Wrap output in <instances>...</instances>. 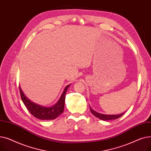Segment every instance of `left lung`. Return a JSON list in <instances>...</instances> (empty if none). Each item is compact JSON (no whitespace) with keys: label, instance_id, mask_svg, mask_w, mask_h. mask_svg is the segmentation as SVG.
Listing matches in <instances>:
<instances>
[{"label":"left lung","instance_id":"left-lung-1","mask_svg":"<svg viewBox=\"0 0 151 151\" xmlns=\"http://www.w3.org/2000/svg\"><path fill=\"white\" fill-rule=\"evenodd\" d=\"M90 109H91V112L92 113V114H93L95 116L99 118L100 119L104 120V121H108V120H113V119H116L121 117L124 114H117V115H106V114H100L99 113H97L96 111H94L93 109L91 108L90 106Z\"/></svg>","mask_w":151,"mask_h":151}]
</instances>
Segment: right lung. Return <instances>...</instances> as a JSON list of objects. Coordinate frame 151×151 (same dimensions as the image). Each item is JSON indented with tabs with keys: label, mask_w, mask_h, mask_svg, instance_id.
Instances as JSON below:
<instances>
[{
	"label": "right lung",
	"mask_w": 151,
	"mask_h": 151,
	"mask_svg": "<svg viewBox=\"0 0 151 151\" xmlns=\"http://www.w3.org/2000/svg\"><path fill=\"white\" fill-rule=\"evenodd\" d=\"M70 85H68L64 89L60 98L55 105L51 107H45L36 104L35 103L28 99L22 92L20 86L19 91L21 99L27 110L36 118L41 120H53L57 118L63 112L65 100V93Z\"/></svg>",
	"instance_id": "add662e5"
}]
</instances>
